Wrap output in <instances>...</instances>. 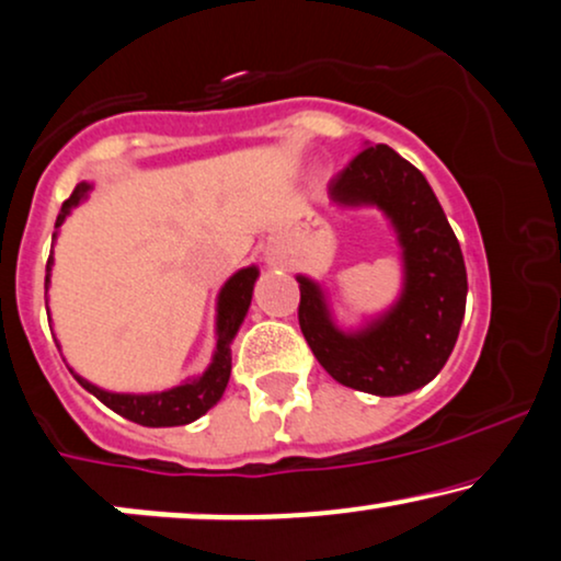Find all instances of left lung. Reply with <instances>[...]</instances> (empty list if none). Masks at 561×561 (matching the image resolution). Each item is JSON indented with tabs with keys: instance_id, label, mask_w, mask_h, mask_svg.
<instances>
[{
	"instance_id": "1",
	"label": "left lung",
	"mask_w": 561,
	"mask_h": 561,
	"mask_svg": "<svg viewBox=\"0 0 561 561\" xmlns=\"http://www.w3.org/2000/svg\"><path fill=\"white\" fill-rule=\"evenodd\" d=\"M341 207H377L403 249V291L358 330L337 328L322 286L299 280V324L330 377L371 396H405L439 375L466 314L458 237L424 174L387 145H366L328 186Z\"/></svg>"
}]
</instances>
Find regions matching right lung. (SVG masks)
Instances as JSON below:
<instances>
[{"label": "right lung", "mask_w": 561, "mask_h": 561, "mask_svg": "<svg viewBox=\"0 0 561 561\" xmlns=\"http://www.w3.org/2000/svg\"><path fill=\"white\" fill-rule=\"evenodd\" d=\"M93 184L80 182L75 186V192L65 199L61 205L57 224H54V239H57L59 226L65 224L69 213L78 207L82 199H88ZM51 267H54V254L46 262V291L48 283H51ZM260 270L254 265L241 267L239 273H233L231 278L224 283L218 294V307H216V354L213 362L207 364V369L199 377L184 379L182 385L171 387V390L161 392H112L103 390V387L88 382L80 375H72L78 382L85 387L88 392H93L103 405L112 408L119 416L135 421L140 426H182L192 424L199 416H205L213 405L224 398L228 377H231V341L237 337L241 322L249 312V304H252L254 280H257ZM48 312V307H46Z\"/></svg>", "instance_id": "right-lung-1"}]
</instances>
